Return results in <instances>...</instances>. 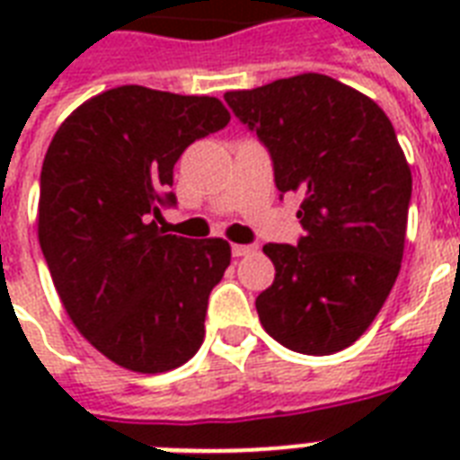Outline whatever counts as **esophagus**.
<instances>
[{"label": "esophagus", "instance_id": "1", "mask_svg": "<svg viewBox=\"0 0 460 460\" xmlns=\"http://www.w3.org/2000/svg\"><path fill=\"white\" fill-rule=\"evenodd\" d=\"M252 251H255L252 245H238V243L231 245V252H234V258H245V255H251Z\"/></svg>", "mask_w": 460, "mask_h": 460}]
</instances>
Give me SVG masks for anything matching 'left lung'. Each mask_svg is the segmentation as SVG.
I'll list each match as a JSON object with an SVG mask.
<instances>
[{
    "mask_svg": "<svg viewBox=\"0 0 460 460\" xmlns=\"http://www.w3.org/2000/svg\"><path fill=\"white\" fill-rule=\"evenodd\" d=\"M272 155L281 193L303 198L298 245L267 243L272 287L258 296L272 339L305 356L358 341L399 277L411 166L382 107L324 74L224 95Z\"/></svg>",
    "mask_w": 460,
    "mask_h": 460,
    "instance_id": "1",
    "label": "left lung"
}]
</instances>
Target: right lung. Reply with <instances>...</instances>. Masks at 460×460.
<instances>
[{
	"instance_id": "add662e5",
	"label": "right lung",
	"mask_w": 460,
	"mask_h": 460,
	"mask_svg": "<svg viewBox=\"0 0 460 460\" xmlns=\"http://www.w3.org/2000/svg\"><path fill=\"white\" fill-rule=\"evenodd\" d=\"M229 119L217 97L121 85L71 111L47 147L40 248L75 329L126 370L181 367L205 339L231 245L172 236L155 219L176 202V159Z\"/></svg>"
}]
</instances>
